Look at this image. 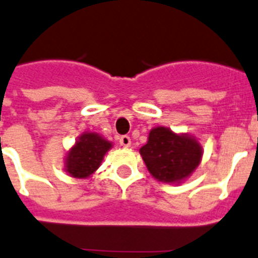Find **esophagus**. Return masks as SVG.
<instances>
[{"mask_svg": "<svg viewBox=\"0 0 258 258\" xmlns=\"http://www.w3.org/2000/svg\"><path fill=\"white\" fill-rule=\"evenodd\" d=\"M119 143L120 145L124 148L131 147V138H130V136H122V138L119 139Z\"/></svg>", "mask_w": 258, "mask_h": 258, "instance_id": "obj_1", "label": "esophagus"}]
</instances>
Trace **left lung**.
<instances>
[{
  "instance_id": "8db88e82",
  "label": "left lung",
  "mask_w": 258,
  "mask_h": 258,
  "mask_svg": "<svg viewBox=\"0 0 258 258\" xmlns=\"http://www.w3.org/2000/svg\"><path fill=\"white\" fill-rule=\"evenodd\" d=\"M147 169L157 180L180 184L203 160V147L189 134H176L169 127L157 126L149 131L148 142L140 148Z\"/></svg>"
}]
</instances>
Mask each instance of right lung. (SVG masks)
<instances>
[{
  "instance_id": "obj_1",
  "label": "right lung",
  "mask_w": 258,
  "mask_h": 258,
  "mask_svg": "<svg viewBox=\"0 0 258 258\" xmlns=\"http://www.w3.org/2000/svg\"><path fill=\"white\" fill-rule=\"evenodd\" d=\"M111 148L113 143L97 132H83L64 156V171L74 178H89L101 166Z\"/></svg>"
}]
</instances>
